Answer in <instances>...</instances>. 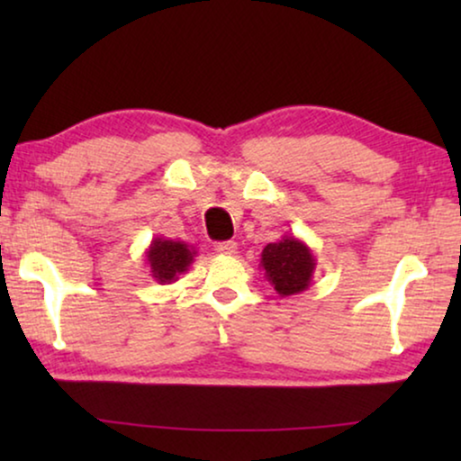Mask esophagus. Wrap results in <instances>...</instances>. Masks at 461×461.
<instances>
[{
	"label": "esophagus",
	"instance_id": "34e87169",
	"mask_svg": "<svg viewBox=\"0 0 461 461\" xmlns=\"http://www.w3.org/2000/svg\"><path fill=\"white\" fill-rule=\"evenodd\" d=\"M216 251H218V254L232 256V254H237V243H235V241H222V243H216Z\"/></svg>",
	"mask_w": 461,
	"mask_h": 461
}]
</instances>
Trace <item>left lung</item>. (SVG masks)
Returning a JSON list of instances; mask_svg holds the SVG:
<instances>
[{
    "label": "left lung",
    "instance_id": "8db88e82",
    "mask_svg": "<svg viewBox=\"0 0 461 461\" xmlns=\"http://www.w3.org/2000/svg\"><path fill=\"white\" fill-rule=\"evenodd\" d=\"M260 267L275 292L287 298L311 287L317 258L302 239L283 235L279 241L268 243L262 249Z\"/></svg>",
    "mask_w": 461,
    "mask_h": 461
}]
</instances>
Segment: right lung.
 I'll list each match as a JSON object with an SVG mask.
<instances>
[{"label": "right lung", "mask_w": 461, "mask_h": 461, "mask_svg": "<svg viewBox=\"0 0 461 461\" xmlns=\"http://www.w3.org/2000/svg\"><path fill=\"white\" fill-rule=\"evenodd\" d=\"M147 256V267L150 276L159 285H169L178 281L180 275H185L188 267L194 262L197 249L185 241H174V239L155 237L144 251Z\"/></svg>", "instance_id": "obj_1"}]
</instances>
